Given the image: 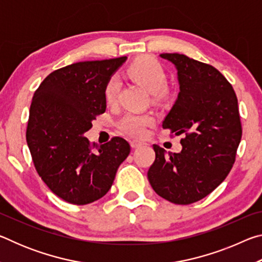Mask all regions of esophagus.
<instances>
[{
  "mask_svg": "<svg viewBox=\"0 0 262 262\" xmlns=\"http://www.w3.org/2000/svg\"><path fill=\"white\" fill-rule=\"evenodd\" d=\"M145 143L144 142H142V141H139V140H132L130 141V145H132V148H140V147H143Z\"/></svg>",
  "mask_w": 262,
  "mask_h": 262,
  "instance_id": "obj_1",
  "label": "esophagus"
}]
</instances>
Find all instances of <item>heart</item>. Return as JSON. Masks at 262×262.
I'll return each instance as SVG.
<instances>
[{
    "label": "heart",
    "instance_id": "obj_1",
    "mask_svg": "<svg viewBox=\"0 0 262 262\" xmlns=\"http://www.w3.org/2000/svg\"><path fill=\"white\" fill-rule=\"evenodd\" d=\"M127 75L135 82L141 84L150 94H158L165 86L166 77L157 62L150 59H139L127 68ZM120 79L118 76H111L104 86V98L107 104L117 101ZM155 117L150 112H128L118 121V128L128 135L141 137L147 133L148 127L152 126Z\"/></svg>",
    "mask_w": 262,
    "mask_h": 262
}]
</instances>
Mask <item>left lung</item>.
I'll return each mask as SVG.
<instances>
[{
	"instance_id": "obj_1",
	"label": "left lung",
	"mask_w": 262,
	"mask_h": 262,
	"mask_svg": "<svg viewBox=\"0 0 262 262\" xmlns=\"http://www.w3.org/2000/svg\"><path fill=\"white\" fill-rule=\"evenodd\" d=\"M159 56L174 64L180 90L163 128L185 137L178 154L154 144L156 158L148 179L159 196L190 205L210 194L232 168L242 139L238 100L212 66L178 53Z\"/></svg>"
}]
</instances>
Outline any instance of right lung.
<instances>
[{
  "instance_id": "obj_1",
  "label": "right lung",
  "mask_w": 262,
  "mask_h": 262,
  "mask_svg": "<svg viewBox=\"0 0 262 262\" xmlns=\"http://www.w3.org/2000/svg\"><path fill=\"white\" fill-rule=\"evenodd\" d=\"M126 60L69 64L51 73L34 92L26 141L38 174L68 203L82 206L103 198L130 152L122 137L91 147L84 136L106 110L105 83Z\"/></svg>"
}]
</instances>
